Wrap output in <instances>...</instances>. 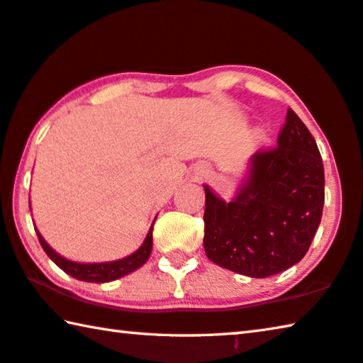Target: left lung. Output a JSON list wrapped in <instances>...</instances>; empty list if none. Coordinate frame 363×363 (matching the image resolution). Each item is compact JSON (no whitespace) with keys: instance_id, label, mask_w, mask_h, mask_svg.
<instances>
[{"instance_id":"obj_1","label":"left lung","mask_w":363,"mask_h":363,"mask_svg":"<svg viewBox=\"0 0 363 363\" xmlns=\"http://www.w3.org/2000/svg\"><path fill=\"white\" fill-rule=\"evenodd\" d=\"M204 191L209 260L251 278L277 275L304 257L322 220V156L304 122L288 109L278 146L252 154L230 203L207 185Z\"/></svg>"}]
</instances>
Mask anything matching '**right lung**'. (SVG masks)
Listing matches in <instances>:
<instances>
[{
	"label": "right lung",
	"instance_id": "1",
	"mask_svg": "<svg viewBox=\"0 0 363 363\" xmlns=\"http://www.w3.org/2000/svg\"><path fill=\"white\" fill-rule=\"evenodd\" d=\"M37 231V236L40 240V245L43 247V251L48 254L52 262H55L59 269L64 270L67 275L77 278L80 281H88V283H108L114 281L117 278H122L128 275V273L135 272L140 269L141 265L146 264V260L150 259V254L152 251V225L150 231H147V236L143 245L136 249L133 254L127 255V257L112 260V262H93V264H83V262H74V260H69L59 255L55 249H52L45 238Z\"/></svg>",
	"mask_w": 363,
	"mask_h": 363
}]
</instances>
